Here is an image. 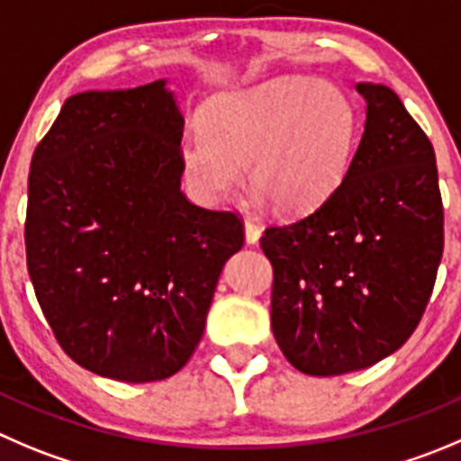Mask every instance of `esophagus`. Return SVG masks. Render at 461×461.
<instances>
[{
  "label": "esophagus",
  "instance_id": "obj_1",
  "mask_svg": "<svg viewBox=\"0 0 461 461\" xmlns=\"http://www.w3.org/2000/svg\"><path fill=\"white\" fill-rule=\"evenodd\" d=\"M244 233H247V242L249 244H256L258 240H260V235H262V228H260V223L256 221V219H244Z\"/></svg>",
  "mask_w": 461,
  "mask_h": 461
}]
</instances>
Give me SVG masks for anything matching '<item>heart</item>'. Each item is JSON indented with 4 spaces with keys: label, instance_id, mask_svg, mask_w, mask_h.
Here are the masks:
<instances>
[{
    "label": "heart",
    "instance_id": "heart-1",
    "mask_svg": "<svg viewBox=\"0 0 461 461\" xmlns=\"http://www.w3.org/2000/svg\"><path fill=\"white\" fill-rule=\"evenodd\" d=\"M357 140L353 102L332 83L283 81L221 95L201 133L183 140L181 165L201 201H221L249 167L253 187L296 214L321 205L348 172Z\"/></svg>",
    "mask_w": 461,
    "mask_h": 461
}]
</instances>
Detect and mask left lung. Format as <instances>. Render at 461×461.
I'll list each match as a JSON object with an SVG mask.
<instances>
[{
	"label": "left lung",
	"mask_w": 461,
	"mask_h": 461,
	"mask_svg": "<svg viewBox=\"0 0 461 461\" xmlns=\"http://www.w3.org/2000/svg\"><path fill=\"white\" fill-rule=\"evenodd\" d=\"M366 124L344 181L321 205L274 223L271 328L310 375L366 369L401 348L430 301L444 253L435 149L387 86L357 83Z\"/></svg>",
	"instance_id": "1"
}]
</instances>
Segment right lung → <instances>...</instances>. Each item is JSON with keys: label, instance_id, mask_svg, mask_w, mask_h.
I'll use <instances>...</instances> for the list:
<instances>
[{"label": "right lung", "instance_id": "right-lung-1", "mask_svg": "<svg viewBox=\"0 0 461 461\" xmlns=\"http://www.w3.org/2000/svg\"><path fill=\"white\" fill-rule=\"evenodd\" d=\"M181 138L174 95L153 81L69 96L31 158L26 269L60 348L96 375L181 371L244 244L238 212L181 192Z\"/></svg>", "mask_w": 461, "mask_h": 461}]
</instances>
